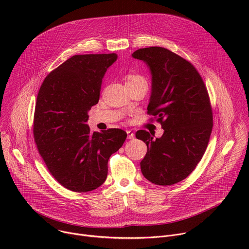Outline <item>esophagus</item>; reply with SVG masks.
<instances>
[{"instance_id":"obj_1","label":"esophagus","mask_w":249,"mask_h":249,"mask_svg":"<svg viewBox=\"0 0 249 249\" xmlns=\"http://www.w3.org/2000/svg\"><path fill=\"white\" fill-rule=\"evenodd\" d=\"M127 138H128L129 140H131V139H134V138H135V135H134V133H133V132H131V131H127Z\"/></svg>"}]
</instances>
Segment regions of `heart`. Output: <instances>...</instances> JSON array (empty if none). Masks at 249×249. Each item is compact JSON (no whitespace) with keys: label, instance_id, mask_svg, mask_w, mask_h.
Masks as SVG:
<instances>
[{"label":"heart","instance_id":"b5f03b06","mask_svg":"<svg viewBox=\"0 0 249 249\" xmlns=\"http://www.w3.org/2000/svg\"><path fill=\"white\" fill-rule=\"evenodd\" d=\"M127 83H131V82H135V81H139V80H145L143 77L138 76V75H128L127 76Z\"/></svg>","mask_w":249,"mask_h":249}]
</instances>
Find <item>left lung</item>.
<instances>
[{"label": "left lung", "mask_w": 249, "mask_h": 249, "mask_svg": "<svg viewBox=\"0 0 249 249\" xmlns=\"http://www.w3.org/2000/svg\"><path fill=\"white\" fill-rule=\"evenodd\" d=\"M132 57L150 70L148 112L163 129L160 138L146 130L136 133L148 147L141 170L152 183L172 185L195 169L207 149L213 127L208 91L194 66L168 49L142 48Z\"/></svg>", "instance_id": "1"}]
</instances>
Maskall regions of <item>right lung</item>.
Returning a JSON list of instances; mask_svg holds the SVG:
<instances>
[{"label":"right lung","instance_id":"right-lung-1","mask_svg":"<svg viewBox=\"0 0 249 249\" xmlns=\"http://www.w3.org/2000/svg\"><path fill=\"white\" fill-rule=\"evenodd\" d=\"M115 53L75 55L44 80L36 100L33 135L54 178L74 192L99 187L107 162L126 140L121 129L90 133L89 111L99 100L102 79Z\"/></svg>","mask_w":249,"mask_h":249}]
</instances>
